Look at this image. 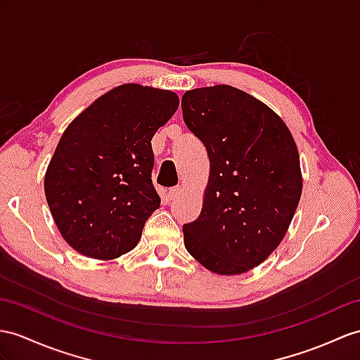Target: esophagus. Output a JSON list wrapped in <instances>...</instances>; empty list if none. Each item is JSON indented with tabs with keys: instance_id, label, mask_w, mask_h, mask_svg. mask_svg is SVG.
<instances>
[{
	"instance_id": "34e87169",
	"label": "esophagus",
	"mask_w": 360,
	"mask_h": 360,
	"mask_svg": "<svg viewBox=\"0 0 360 360\" xmlns=\"http://www.w3.org/2000/svg\"><path fill=\"white\" fill-rule=\"evenodd\" d=\"M181 188L180 186H175V188H171L168 192H166L165 194V197H166V200L168 201H171V200H175L177 197H180V194H181Z\"/></svg>"
}]
</instances>
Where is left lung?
<instances>
[{
	"label": "left lung",
	"mask_w": 360,
	"mask_h": 360,
	"mask_svg": "<svg viewBox=\"0 0 360 360\" xmlns=\"http://www.w3.org/2000/svg\"><path fill=\"white\" fill-rule=\"evenodd\" d=\"M181 111L210 163L201 212L183 226L186 250L214 274H246L279 246L300 203L295 139L274 110L231 85L186 91Z\"/></svg>",
	"instance_id": "left-lung-1"
}]
</instances>
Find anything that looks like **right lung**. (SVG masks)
I'll return each instance as SVG.
<instances>
[{
  "mask_svg": "<svg viewBox=\"0 0 360 360\" xmlns=\"http://www.w3.org/2000/svg\"><path fill=\"white\" fill-rule=\"evenodd\" d=\"M169 90L124 84L73 119L55 150L44 191L63 238L94 259L133 250L160 207L151 139L179 108Z\"/></svg>",
  "mask_w": 360,
  "mask_h": 360,
  "instance_id": "right-lung-1",
  "label": "right lung"
}]
</instances>
